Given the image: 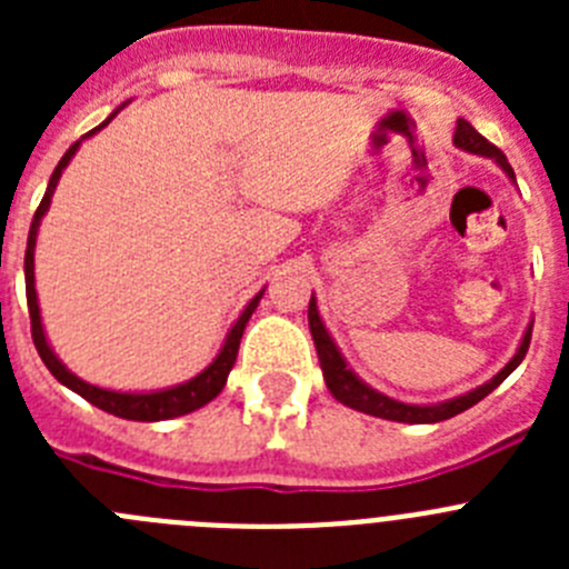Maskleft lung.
I'll return each instance as SVG.
<instances>
[{"mask_svg": "<svg viewBox=\"0 0 569 569\" xmlns=\"http://www.w3.org/2000/svg\"><path fill=\"white\" fill-rule=\"evenodd\" d=\"M453 142L456 148L467 150V153H476V156H487L492 162L499 164L501 170L507 173L510 182H516V173H512L510 162H507V156L501 153L496 144H490L479 130L472 128L467 119H459L456 122V133H453ZM308 321H310V333H313L316 341V353H319V365H321V376H325V385L328 390L333 393L336 401L341 405L353 407L359 413L367 416H376V419H387V421H401V425H436V421H445V419H453V416L465 413L467 407L479 405L487 393H492L507 376L521 365V359L527 356V347H530V336H532V321L527 325L525 336L519 341V350L512 353V359L501 367L499 373L487 379L485 385L472 387L467 393L456 396V399H445V401H436V405H407V401L399 399H390V396L379 393L376 387H370L367 381L359 379L353 367L347 365V359L341 356L339 345L333 341L330 336L328 325L321 321L319 313V305H316V296H310V308H308Z\"/></svg>", "mask_w": 569, "mask_h": 569, "instance_id": "8db88e82", "label": "left lung"}]
</instances>
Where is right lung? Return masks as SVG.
Segmentation results:
<instances>
[{"label": "right lung", "mask_w": 569, "mask_h": 569, "mask_svg": "<svg viewBox=\"0 0 569 569\" xmlns=\"http://www.w3.org/2000/svg\"><path fill=\"white\" fill-rule=\"evenodd\" d=\"M124 108V104H122ZM122 108H116L113 113L104 119L99 128H93L90 133H84L79 142H73L68 148V153L59 159L57 170L50 176L48 190H44V199L39 204L37 216H33V222H30V233H28V250H24V293H28V310H30V333H33V345H37L39 356H42L44 367H48L53 379L59 385H64L68 390L79 393L82 399H88L90 405L104 410V413H113L119 419H128V421H168L176 419V416H184V413H193L199 407H204L208 401H213L216 396L222 393V387L228 385V376L236 365V353H239V341L244 328H248L250 316L253 310L259 308L261 296H264V288L253 296V299L244 305V310L239 313V319L230 325L228 336H224L222 347H219V353L216 359L204 367L202 373H196L193 379L182 381V385H173V387H162V390H110V387H99V385H90V381L79 379L77 373H70L64 361L53 353V347H50L48 333H44V325H42V310H39V296H37V276H33V253H37V236H39V224H42L44 213L50 208V199H53V190H57L59 179H62V170L68 168L70 159L77 156L79 144L84 139H90L93 133L104 128V124L113 119L116 113Z\"/></svg>", "instance_id": "right-lung-1"}]
</instances>
